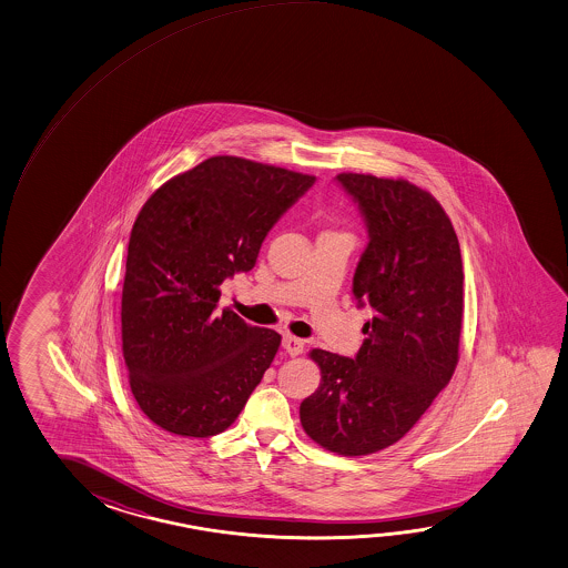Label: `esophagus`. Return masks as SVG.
Returning <instances> with one entry per match:
<instances>
[{
  "label": "esophagus",
  "mask_w": 568,
  "mask_h": 568,
  "mask_svg": "<svg viewBox=\"0 0 568 568\" xmlns=\"http://www.w3.org/2000/svg\"><path fill=\"white\" fill-rule=\"evenodd\" d=\"M282 346H284V351L288 352L290 356H298L304 352V342L296 338V336H292V334H284Z\"/></svg>",
  "instance_id": "esophagus-1"
}]
</instances>
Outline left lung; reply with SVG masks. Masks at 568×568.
<instances>
[{
	"label": "left lung",
	"instance_id": "obj_1",
	"mask_svg": "<svg viewBox=\"0 0 568 568\" xmlns=\"http://www.w3.org/2000/svg\"><path fill=\"white\" fill-rule=\"evenodd\" d=\"M336 180L368 227L352 292L374 318L356 358L310 352L322 381L300 404V423L322 448L366 456L398 443L453 378L465 272L453 222L430 192L403 178Z\"/></svg>",
	"mask_w": 568,
	"mask_h": 568
}]
</instances>
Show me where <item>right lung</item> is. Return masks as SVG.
<instances>
[{
    "label": "right lung",
    "instance_id": "1",
    "mask_svg": "<svg viewBox=\"0 0 568 568\" xmlns=\"http://www.w3.org/2000/svg\"><path fill=\"white\" fill-rule=\"evenodd\" d=\"M314 175L214 155L148 197L122 288V352L142 413L178 436L224 433L280 348L278 332L217 312L220 284L260 246Z\"/></svg>",
    "mask_w": 568,
    "mask_h": 568
}]
</instances>
